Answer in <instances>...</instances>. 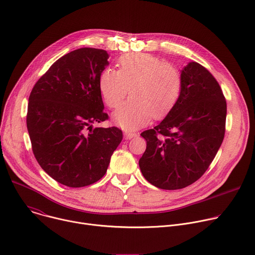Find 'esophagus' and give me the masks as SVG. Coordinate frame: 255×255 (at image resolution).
Segmentation results:
<instances>
[{
	"label": "esophagus",
	"mask_w": 255,
	"mask_h": 255,
	"mask_svg": "<svg viewBox=\"0 0 255 255\" xmlns=\"http://www.w3.org/2000/svg\"><path fill=\"white\" fill-rule=\"evenodd\" d=\"M126 139H131L133 137H136L137 136V133L136 132H132V131H125L124 133Z\"/></svg>",
	"instance_id": "esophagus-1"
}]
</instances>
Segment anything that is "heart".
Wrapping results in <instances>:
<instances>
[{"instance_id": "1", "label": "heart", "mask_w": 255, "mask_h": 255, "mask_svg": "<svg viewBox=\"0 0 255 255\" xmlns=\"http://www.w3.org/2000/svg\"><path fill=\"white\" fill-rule=\"evenodd\" d=\"M117 71L105 68L99 90L106 105L118 108L128 92L131 99L114 113V121L134 129L152 117H164L178 101L184 86L180 69L173 63L148 53H127L117 62Z\"/></svg>"}]
</instances>
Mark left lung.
I'll return each mask as SVG.
<instances>
[{
	"label": "left lung",
	"instance_id": "left-lung-1",
	"mask_svg": "<svg viewBox=\"0 0 255 255\" xmlns=\"http://www.w3.org/2000/svg\"><path fill=\"white\" fill-rule=\"evenodd\" d=\"M181 74L184 86L176 104L157 126L140 134L146 140L141 172L162 190H180L197 181L225 135L227 105L220 85L195 61Z\"/></svg>",
	"mask_w": 255,
	"mask_h": 255
}]
</instances>
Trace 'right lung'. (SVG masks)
Wrapping results in <instances>:
<instances>
[{
	"instance_id": "obj_1",
	"label": "right lung",
	"mask_w": 255,
	"mask_h": 255,
	"mask_svg": "<svg viewBox=\"0 0 255 255\" xmlns=\"http://www.w3.org/2000/svg\"><path fill=\"white\" fill-rule=\"evenodd\" d=\"M106 50L84 47L57 59L30 93L27 129L42 169L59 184L83 188L101 179L122 141L117 127L93 128L109 119L99 77Z\"/></svg>"
}]
</instances>
